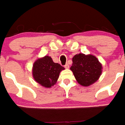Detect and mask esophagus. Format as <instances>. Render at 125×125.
<instances>
[{
    "label": "esophagus",
    "mask_w": 125,
    "mask_h": 125,
    "mask_svg": "<svg viewBox=\"0 0 125 125\" xmlns=\"http://www.w3.org/2000/svg\"><path fill=\"white\" fill-rule=\"evenodd\" d=\"M65 68H66V69H68L69 68H70V66H69L68 64V63L66 64V65H65Z\"/></svg>",
    "instance_id": "obj_1"
}]
</instances>
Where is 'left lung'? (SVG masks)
<instances>
[{
	"mask_svg": "<svg viewBox=\"0 0 125 125\" xmlns=\"http://www.w3.org/2000/svg\"><path fill=\"white\" fill-rule=\"evenodd\" d=\"M70 70L80 85L88 86L99 79L102 73V65L94 55L80 53L73 58Z\"/></svg>",
	"mask_w": 125,
	"mask_h": 125,
	"instance_id": "left-lung-1",
	"label": "left lung"
}]
</instances>
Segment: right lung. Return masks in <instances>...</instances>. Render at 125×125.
Masks as SVG:
<instances>
[{"instance_id": "right-lung-1", "label": "right lung", "mask_w": 125, "mask_h": 125, "mask_svg": "<svg viewBox=\"0 0 125 125\" xmlns=\"http://www.w3.org/2000/svg\"><path fill=\"white\" fill-rule=\"evenodd\" d=\"M65 68L54 63L48 55L38 59L33 64L32 76L41 86L51 88L56 83L60 73Z\"/></svg>"}]
</instances>
